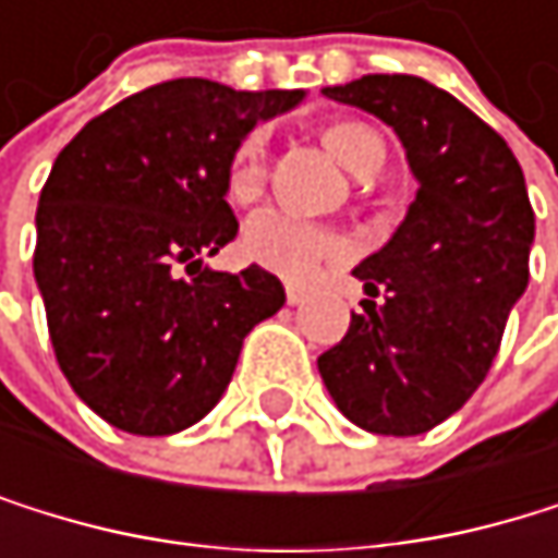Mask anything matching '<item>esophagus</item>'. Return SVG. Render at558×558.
<instances>
[{
    "instance_id": "1",
    "label": "esophagus",
    "mask_w": 558,
    "mask_h": 558,
    "mask_svg": "<svg viewBox=\"0 0 558 558\" xmlns=\"http://www.w3.org/2000/svg\"><path fill=\"white\" fill-rule=\"evenodd\" d=\"M307 294H311V291H307L304 284H288V304H291V307L304 304V301H307Z\"/></svg>"
}]
</instances>
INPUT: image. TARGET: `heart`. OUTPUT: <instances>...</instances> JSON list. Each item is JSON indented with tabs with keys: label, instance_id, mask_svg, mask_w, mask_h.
<instances>
[{
	"label": "heart",
	"instance_id": "1",
	"mask_svg": "<svg viewBox=\"0 0 558 558\" xmlns=\"http://www.w3.org/2000/svg\"><path fill=\"white\" fill-rule=\"evenodd\" d=\"M320 140L331 149V157L354 177L368 180L381 170L385 163V140L357 120H335L320 130ZM267 177V140L264 133H251L238 154L230 160L227 173V190L233 204H254L264 190ZM338 241L328 230L314 223L284 217V214H267L251 223L244 251L254 264L281 274V277H307L317 270L328 257L338 254Z\"/></svg>",
	"mask_w": 558,
	"mask_h": 558
}]
</instances>
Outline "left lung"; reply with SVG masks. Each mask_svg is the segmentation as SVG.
<instances>
[{
  "label": "left lung",
  "instance_id": "1",
  "mask_svg": "<svg viewBox=\"0 0 558 558\" xmlns=\"http://www.w3.org/2000/svg\"><path fill=\"white\" fill-rule=\"evenodd\" d=\"M395 130L418 183L391 241L364 257L361 314L317 357L338 412L375 435H422L485 381L529 284L535 214L509 143L422 76L328 86Z\"/></svg>",
  "mask_w": 558,
  "mask_h": 558
}]
</instances>
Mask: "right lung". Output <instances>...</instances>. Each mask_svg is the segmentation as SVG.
<instances>
[{"label":"right lung","instance_id":"1","mask_svg":"<svg viewBox=\"0 0 558 558\" xmlns=\"http://www.w3.org/2000/svg\"><path fill=\"white\" fill-rule=\"evenodd\" d=\"M301 99L170 80L89 120L56 157L33 270L62 375L113 428L173 435L201 422L244 338L284 307L264 267L204 260L238 238L227 204L238 146Z\"/></svg>","mask_w":558,"mask_h":558}]
</instances>
